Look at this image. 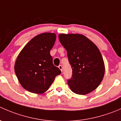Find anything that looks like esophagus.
Here are the masks:
<instances>
[{
    "label": "esophagus",
    "instance_id": "1",
    "mask_svg": "<svg viewBox=\"0 0 121 121\" xmlns=\"http://www.w3.org/2000/svg\"><path fill=\"white\" fill-rule=\"evenodd\" d=\"M58 68H59V69H60L62 72H63V66H62L61 65H60L59 66H58Z\"/></svg>",
    "mask_w": 121,
    "mask_h": 121
}]
</instances>
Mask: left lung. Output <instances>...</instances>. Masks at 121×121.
<instances>
[{"label":"left lung","instance_id":"1","mask_svg":"<svg viewBox=\"0 0 121 121\" xmlns=\"http://www.w3.org/2000/svg\"><path fill=\"white\" fill-rule=\"evenodd\" d=\"M58 37L67 52L72 68L71 78L67 80L71 90L85 95L95 90L105 73L103 58L98 47L82 35L61 34Z\"/></svg>","mask_w":121,"mask_h":121}]
</instances>
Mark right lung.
I'll use <instances>...</instances> for the list:
<instances>
[{"label": "right lung", "mask_w": 121, "mask_h": 121, "mask_svg": "<svg viewBox=\"0 0 121 121\" xmlns=\"http://www.w3.org/2000/svg\"><path fill=\"white\" fill-rule=\"evenodd\" d=\"M56 39V34L52 33L37 35L18 56L14 71L19 82L27 91L35 94L46 92L55 77L61 73L53 64L50 53Z\"/></svg>", "instance_id": "1"}]
</instances>
